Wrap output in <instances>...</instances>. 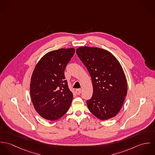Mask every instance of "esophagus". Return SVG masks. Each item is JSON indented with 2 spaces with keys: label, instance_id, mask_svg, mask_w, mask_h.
Listing matches in <instances>:
<instances>
[{
  "label": "esophagus",
  "instance_id": "obj_1",
  "mask_svg": "<svg viewBox=\"0 0 155 155\" xmlns=\"http://www.w3.org/2000/svg\"><path fill=\"white\" fill-rule=\"evenodd\" d=\"M81 92H82V89H77L76 90V94H78V95H79V94L81 93Z\"/></svg>",
  "mask_w": 155,
  "mask_h": 155
}]
</instances>
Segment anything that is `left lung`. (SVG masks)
I'll list each match as a JSON object with an SVG mask.
<instances>
[{
    "label": "left lung",
    "instance_id": "1",
    "mask_svg": "<svg viewBox=\"0 0 155 155\" xmlns=\"http://www.w3.org/2000/svg\"><path fill=\"white\" fill-rule=\"evenodd\" d=\"M76 54L91 77L93 94L87 103L97 118L106 120L120 110L127 94L124 70L110 52L98 48L82 46Z\"/></svg>",
    "mask_w": 155,
    "mask_h": 155
}]
</instances>
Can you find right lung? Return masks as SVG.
<instances>
[{"label":"right lung","mask_w":155,"mask_h":155,"mask_svg":"<svg viewBox=\"0 0 155 155\" xmlns=\"http://www.w3.org/2000/svg\"><path fill=\"white\" fill-rule=\"evenodd\" d=\"M74 48L51 51L40 60L33 72L30 95L36 111L45 119L55 120L69 109L73 94L64 76Z\"/></svg>","instance_id":"obj_1"}]
</instances>
